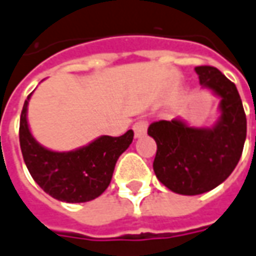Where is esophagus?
Returning a JSON list of instances; mask_svg holds the SVG:
<instances>
[{
    "mask_svg": "<svg viewBox=\"0 0 256 256\" xmlns=\"http://www.w3.org/2000/svg\"><path fill=\"white\" fill-rule=\"evenodd\" d=\"M146 126H148V122L146 119H140L133 124V130H134V136L136 137H141L142 134H146Z\"/></svg>",
    "mask_w": 256,
    "mask_h": 256,
    "instance_id": "obj_1",
    "label": "esophagus"
}]
</instances>
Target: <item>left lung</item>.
<instances>
[{
  "instance_id": "8db88e82",
  "label": "left lung",
  "mask_w": 256,
  "mask_h": 256,
  "mask_svg": "<svg viewBox=\"0 0 256 256\" xmlns=\"http://www.w3.org/2000/svg\"><path fill=\"white\" fill-rule=\"evenodd\" d=\"M196 72L200 83L222 98L215 126L196 128L173 119L148 128L156 142V178L183 196H198L223 183L238 164L246 137V112L236 84L214 66H196Z\"/></svg>"
}]
</instances>
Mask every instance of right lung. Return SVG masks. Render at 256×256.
Masks as SVG:
<instances>
[{
    "label": "right lung",
    "instance_id": "obj_1",
    "mask_svg": "<svg viewBox=\"0 0 256 256\" xmlns=\"http://www.w3.org/2000/svg\"><path fill=\"white\" fill-rule=\"evenodd\" d=\"M30 96L20 115L19 141L32 178L47 194L64 202H87L101 196L112 180L116 160L133 141V130L119 137L102 136L76 151H50L28 130L26 112Z\"/></svg>",
    "mask_w": 256,
    "mask_h": 256
}]
</instances>
